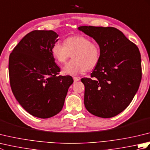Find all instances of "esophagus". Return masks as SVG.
Masks as SVG:
<instances>
[{
  "instance_id": "obj_1",
  "label": "esophagus",
  "mask_w": 150,
  "mask_h": 150,
  "mask_svg": "<svg viewBox=\"0 0 150 150\" xmlns=\"http://www.w3.org/2000/svg\"><path fill=\"white\" fill-rule=\"evenodd\" d=\"M73 80H74V82H77V81H79V80H80V78L73 77Z\"/></svg>"
}]
</instances>
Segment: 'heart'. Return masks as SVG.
<instances>
[{
    "instance_id": "heart-1",
    "label": "heart",
    "mask_w": 150,
    "mask_h": 150,
    "mask_svg": "<svg viewBox=\"0 0 150 150\" xmlns=\"http://www.w3.org/2000/svg\"><path fill=\"white\" fill-rule=\"evenodd\" d=\"M52 53L59 63H64L72 55L73 60L63 67L65 75H77L95 69L100 59V49L98 44L91 42L89 38L82 35L69 37L64 44L57 42L53 44Z\"/></svg>"
}]
</instances>
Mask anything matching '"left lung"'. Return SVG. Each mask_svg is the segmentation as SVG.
I'll return each mask as SVG.
<instances>
[{"label":"left lung","instance_id":"8db88e82","mask_svg":"<svg viewBox=\"0 0 150 150\" xmlns=\"http://www.w3.org/2000/svg\"><path fill=\"white\" fill-rule=\"evenodd\" d=\"M78 29L93 38L100 49V59L84 84V105L95 116L111 118L131 103L142 78L138 47L122 31L113 27L80 26Z\"/></svg>","mask_w":150,"mask_h":150}]
</instances>
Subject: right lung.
Segmentation results:
<instances>
[{
	"instance_id": "obj_1",
	"label": "right lung",
	"mask_w": 150,
	"mask_h": 150,
	"mask_svg": "<svg viewBox=\"0 0 150 150\" xmlns=\"http://www.w3.org/2000/svg\"><path fill=\"white\" fill-rule=\"evenodd\" d=\"M58 35L52 30L28 33L9 55V76L13 93L31 115L47 119L62 110L71 76L57 75L60 69L52 53Z\"/></svg>"
}]
</instances>
